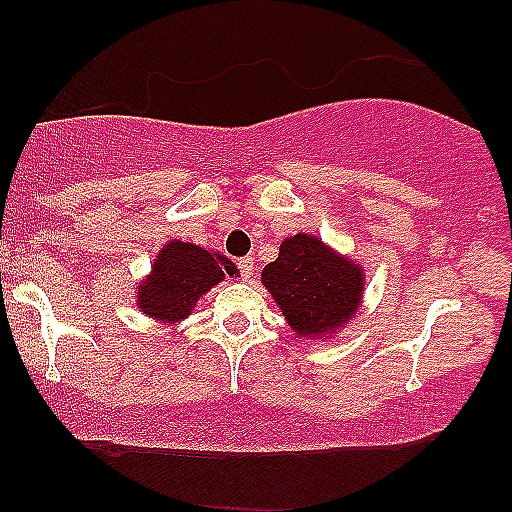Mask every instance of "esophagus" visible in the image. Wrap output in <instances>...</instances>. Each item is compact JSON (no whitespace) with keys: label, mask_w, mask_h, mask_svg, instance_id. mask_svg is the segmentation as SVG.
Returning a JSON list of instances; mask_svg holds the SVG:
<instances>
[{"label":"esophagus","mask_w":512,"mask_h":512,"mask_svg":"<svg viewBox=\"0 0 512 512\" xmlns=\"http://www.w3.org/2000/svg\"><path fill=\"white\" fill-rule=\"evenodd\" d=\"M240 272H242V277L244 280H251V277H254V270H256V263H254V258H240Z\"/></svg>","instance_id":"34e87169"}]
</instances>
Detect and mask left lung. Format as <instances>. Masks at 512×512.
<instances>
[{
	"label": "left lung",
	"instance_id": "left-lung-1",
	"mask_svg": "<svg viewBox=\"0 0 512 512\" xmlns=\"http://www.w3.org/2000/svg\"><path fill=\"white\" fill-rule=\"evenodd\" d=\"M296 338H331L362 308L364 270L322 237L298 232L280 244V256L261 272Z\"/></svg>",
	"mask_w": 512,
	"mask_h": 512
}]
</instances>
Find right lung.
Wrapping results in <instances>:
<instances>
[{
    "mask_svg": "<svg viewBox=\"0 0 512 512\" xmlns=\"http://www.w3.org/2000/svg\"><path fill=\"white\" fill-rule=\"evenodd\" d=\"M240 277L235 263L223 254L192 242L171 240L159 249L150 275L138 282L136 303L145 317L176 324L183 322L199 298L221 284L225 277Z\"/></svg>",
    "mask_w": 512,
    "mask_h": 512,
    "instance_id": "obj_1",
    "label": "right lung"
}]
</instances>
